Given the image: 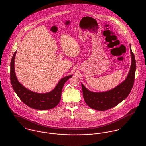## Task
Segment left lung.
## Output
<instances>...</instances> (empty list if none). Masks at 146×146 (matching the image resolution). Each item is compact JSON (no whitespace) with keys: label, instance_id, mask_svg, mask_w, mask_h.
<instances>
[{"label":"left lung","instance_id":"1","mask_svg":"<svg viewBox=\"0 0 146 146\" xmlns=\"http://www.w3.org/2000/svg\"><path fill=\"white\" fill-rule=\"evenodd\" d=\"M131 65L126 79L113 89L103 92L90 91L81 84L83 96L88 106L97 111H106L118 104L129 95L133 86L136 70V62L130 47Z\"/></svg>","mask_w":146,"mask_h":146}]
</instances>
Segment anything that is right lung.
Instances as JSON below:
<instances>
[{
    "mask_svg": "<svg viewBox=\"0 0 146 146\" xmlns=\"http://www.w3.org/2000/svg\"><path fill=\"white\" fill-rule=\"evenodd\" d=\"M16 54V51L11 61L10 79L12 86L20 100L30 108L37 110H48L55 107L60 101L62 89L65 82L72 77V75L62 78L56 88L50 92L39 94L33 92L24 87L16 78L14 67Z\"/></svg>",
    "mask_w": 146,
    "mask_h": 146,
    "instance_id": "add662e5",
    "label": "right lung"
}]
</instances>
